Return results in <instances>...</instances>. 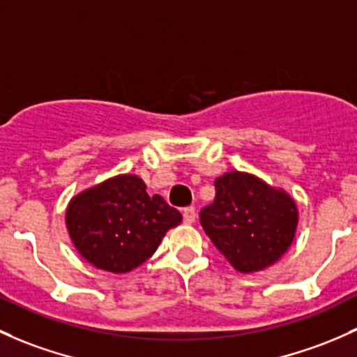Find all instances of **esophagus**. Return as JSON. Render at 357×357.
<instances>
[{
    "label": "esophagus",
    "mask_w": 357,
    "mask_h": 357,
    "mask_svg": "<svg viewBox=\"0 0 357 357\" xmlns=\"http://www.w3.org/2000/svg\"><path fill=\"white\" fill-rule=\"evenodd\" d=\"M183 219H185L186 224H193L197 220V212H195L193 207H186L183 210Z\"/></svg>",
    "instance_id": "esophagus-1"
}]
</instances>
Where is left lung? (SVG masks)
Masks as SVG:
<instances>
[{
    "label": "left lung",
    "instance_id": "obj_1",
    "mask_svg": "<svg viewBox=\"0 0 357 357\" xmlns=\"http://www.w3.org/2000/svg\"><path fill=\"white\" fill-rule=\"evenodd\" d=\"M215 198L202 208L200 224L217 250L239 272L275 264L291 246L298 226L294 200L246 172L215 179Z\"/></svg>",
    "mask_w": 357,
    "mask_h": 357
}]
</instances>
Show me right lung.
<instances>
[{"label": "right lung", "mask_w": 357, "mask_h": 357, "mask_svg": "<svg viewBox=\"0 0 357 357\" xmlns=\"http://www.w3.org/2000/svg\"><path fill=\"white\" fill-rule=\"evenodd\" d=\"M138 176L121 174L70 202L66 227L78 253L93 267L126 273L153 255L160 239L183 220L162 197H149Z\"/></svg>", "instance_id": "obj_1"}]
</instances>
